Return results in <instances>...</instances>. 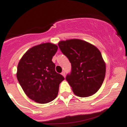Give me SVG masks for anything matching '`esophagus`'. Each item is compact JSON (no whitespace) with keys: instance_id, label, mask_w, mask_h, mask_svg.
<instances>
[{"instance_id":"esophagus-1","label":"esophagus","mask_w":127,"mask_h":127,"mask_svg":"<svg viewBox=\"0 0 127 127\" xmlns=\"http://www.w3.org/2000/svg\"><path fill=\"white\" fill-rule=\"evenodd\" d=\"M62 75L64 77L65 76V73L64 71H63L62 73Z\"/></svg>"}]
</instances>
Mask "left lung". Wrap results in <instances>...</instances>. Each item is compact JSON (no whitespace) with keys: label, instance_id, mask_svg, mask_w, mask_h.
I'll return each instance as SVG.
<instances>
[{"label":"left lung","instance_id":"8db88e82","mask_svg":"<svg viewBox=\"0 0 127 127\" xmlns=\"http://www.w3.org/2000/svg\"><path fill=\"white\" fill-rule=\"evenodd\" d=\"M59 46L72 65L67 81L74 94L87 97L95 94L101 87L106 74V64L98 48L80 39L60 41Z\"/></svg>","mask_w":127,"mask_h":127}]
</instances>
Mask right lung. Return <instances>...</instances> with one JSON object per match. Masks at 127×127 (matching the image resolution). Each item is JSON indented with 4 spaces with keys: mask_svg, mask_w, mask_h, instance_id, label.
Masks as SVG:
<instances>
[{
    "mask_svg": "<svg viewBox=\"0 0 127 127\" xmlns=\"http://www.w3.org/2000/svg\"><path fill=\"white\" fill-rule=\"evenodd\" d=\"M57 49L56 45L51 43L36 45L24 54L18 64L19 84L29 98L40 104L56 98L60 84L64 79L55 72L52 62Z\"/></svg>",
    "mask_w": 127,
    "mask_h": 127,
    "instance_id": "1",
    "label": "right lung"
}]
</instances>
